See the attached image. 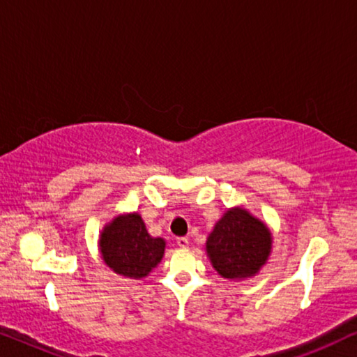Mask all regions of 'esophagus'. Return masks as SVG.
<instances>
[{
  "label": "esophagus",
  "mask_w": 357,
  "mask_h": 357,
  "mask_svg": "<svg viewBox=\"0 0 357 357\" xmlns=\"http://www.w3.org/2000/svg\"><path fill=\"white\" fill-rule=\"evenodd\" d=\"M177 245H178L180 248H188V247H190L188 238H187V237H178V238H177Z\"/></svg>",
  "instance_id": "1"
}]
</instances>
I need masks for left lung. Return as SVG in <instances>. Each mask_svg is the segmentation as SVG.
Returning a JSON list of instances; mask_svg holds the SVG:
<instances>
[{
    "label": "left lung",
    "instance_id": "8db88e82",
    "mask_svg": "<svg viewBox=\"0 0 357 357\" xmlns=\"http://www.w3.org/2000/svg\"><path fill=\"white\" fill-rule=\"evenodd\" d=\"M270 227L242 206L229 208L206 238V255L224 280L257 276L271 255Z\"/></svg>",
    "mask_w": 357,
    "mask_h": 357
}]
</instances>
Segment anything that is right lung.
<instances>
[{
    "label": "right lung",
    "instance_id": "add662e5",
    "mask_svg": "<svg viewBox=\"0 0 357 357\" xmlns=\"http://www.w3.org/2000/svg\"><path fill=\"white\" fill-rule=\"evenodd\" d=\"M99 250L102 260L116 275L143 280L162 260L165 241L149 236L141 214L123 213L102 229Z\"/></svg>",
    "mask_w": 357,
    "mask_h": 357
}]
</instances>
